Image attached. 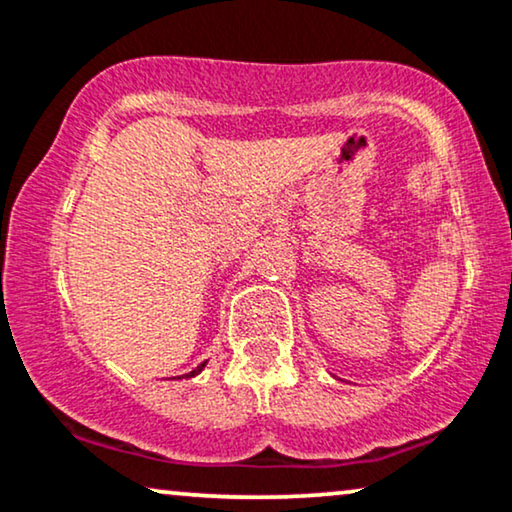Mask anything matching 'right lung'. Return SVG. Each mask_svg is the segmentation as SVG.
Returning a JSON list of instances; mask_svg holds the SVG:
<instances>
[{"mask_svg": "<svg viewBox=\"0 0 512 512\" xmlns=\"http://www.w3.org/2000/svg\"><path fill=\"white\" fill-rule=\"evenodd\" d=\"M204 364H207V362H202V364H199V367H197V369H192V371H190V374H183V376H185V378H190V376H197V374H199V371H202V369H204ZM183 376H176V378H183Z\"/></svg>", "mask_w": 512, "mask_h": 512, "instance_id": "1", "label": "right lung"}]
</instances>
